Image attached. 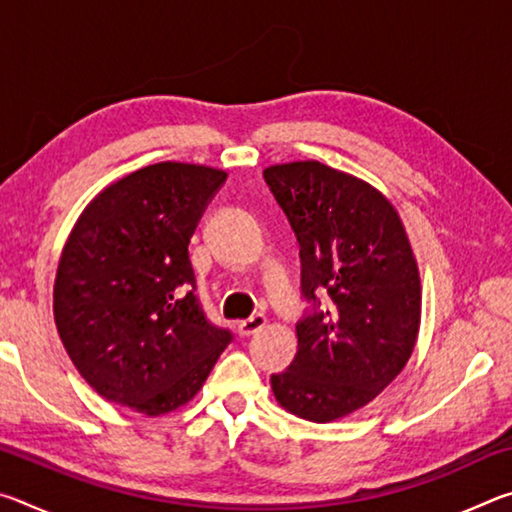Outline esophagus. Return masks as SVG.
I'll return each instance as SVG.
<instances>
[{
	"label": "esophagus",
	"instance_id": "1",
	"mask_svg": "<svg viewBox=\"0 0 512 512\" xmlns=\"http://www.w3.org/2000/svg\"><path fill=\"white\" fill-rule=\"evenodd\" d=\"M264 325H266V318L257 314V316H250L246 320H239L237 329H239L241 336H250V334L259 332V329H264Z\"/></svg>",
	"mask_w": 512,
	"mask_h": 512
}]
</instances>
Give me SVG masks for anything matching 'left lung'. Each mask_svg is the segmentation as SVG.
Masks as SVG:
<instances>
[{"label":"left lung","instance_id":"1","mask_svg":"<svg viewBox=\"0 0 512 512\" xmlns=\"http://www.w3.org/2000/svg\"><path fill=\"white\" fill-rule=\"evenodd\" d=\"M264 180L289 216L302 293L329 305L296 325L298 354L271 375L277 404L309 422L363 409L411 359L420 334L418 259L395 205L352 173L318 160L271 164Z\"/></svg>","mask_w":512,"mask_h":512}]
</instances>
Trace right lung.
Listing matches in <instances>:
<instances>
[{"mask_svg":"<svg viewBox=\"0 0 512 512\" xmlns=\"http://www.w3.org/2000/svg\"><path fill=\"white\" fill-rule=\"evenodd\" d=\"M223 169L158 162L85 205L60 253L54 320L103 400L164 415L201 391L230 332L205 318L189 239Z\"/></svg>","mask_w":512,"mask_h":512,"instance_id":"right-lung-1","label":"right lung"}]
</instances>
